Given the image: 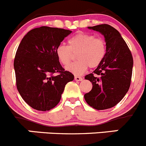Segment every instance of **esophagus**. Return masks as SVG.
<instances>
[{"mask_svg": "<svg viewBox=\"0 0 146 146\" xmlns=\"http://www.w3.org/2000/svg\"><path fill=\"white\" fill-rule=\"evenodd\" d=\"M74 79L76 81H77V82H79V81H82V77H81V76H74Z\"/></svg>", "mask_w": 146, "mask_h": 146, "instance_id": "34e87169", "label": "esophagus"}]
</instances>
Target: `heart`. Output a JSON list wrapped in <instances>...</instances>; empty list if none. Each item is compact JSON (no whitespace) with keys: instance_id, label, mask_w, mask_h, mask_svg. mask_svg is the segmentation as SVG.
<instances>
[{"instance_id":"1","label":"heart","mask_w":146,"mask_h":146,"mask_svg":"<svg viewBox=\"0 0 146 146\" xmlns=\"http://www.w3.org/2000/svg\"><path fill=\"white\" fill-rule=\"evenodd\" d=\"M76 53L78 61L67 66L66 70L75 75H82L89 67L95 68L102 63L106 54V42L92 34L80 32L69 38L68 46L60 44L56 48L57 59L64 66L70 64Z\"/></svg>"}]
</instances>
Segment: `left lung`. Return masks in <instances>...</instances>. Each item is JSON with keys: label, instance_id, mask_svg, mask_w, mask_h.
<instances>
[{"label": "left lung", "instance_id": "8db88e82", "mask_svg": "<svg viewBox=\"0 0 146 146\" xmlns=\"http://www.w3.org/2000/svg\"><path fill=\"white\" fill-rule=\"evenodd\" d=\"M105 37L106 54L93 73L85 76L92 83V89L84 94L86 103L97 110L116 106L128 91L132 76V54L117 30L107 24L88 27Z\"/></svg>", "mask_w": 146, "mask_h": 146}]
</instances>
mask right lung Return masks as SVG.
I'll list each match as a JSON object with an SVG mask.
<instances>
[{
  "label": "right lung",
  "mask_w": 146,
  "mask_h": 146,
  "mask_svg": "<svg viewBox=\"0 0 146 146\" xmlns=\"http://www.w3.org/2000/svg\"><path fill=\"white\" fill-rule=\"evenodd\" d=\"M71 30L47 26L29 31L21 40L14 60L16 86L23 100L37 111L55 107L74 75L65 71L56 48ZM57 73V75H55Z\"/></svg>",
  "instance_id": "add662e5"
}]
</instances>
